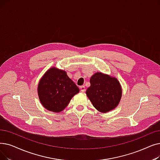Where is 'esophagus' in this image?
<instances>
[{
  "label": "esophagus",
  "mask_w": 160,
  "mask_h": 160,
  "mask_svg": "<svg viewBox=\"0 0 160 160\" xmlns=\"http://www.w3.org/2000/svg\"><path fill=\"white\" fill-rule=\"evenodd\" d=\"M80 91L82 92H84L86 91V88H85V86H82L80 87Z\"/></svg>",
  "instance_id": "obj_1"
}]
</instances>
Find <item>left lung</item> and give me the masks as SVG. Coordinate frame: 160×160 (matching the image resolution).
Returning <instances> with one entry per match:
<instances>
[{
    "mask_svg": "<svg viewBox=\"0 0 160 160\" xmlns=\"http://www.w3.org/2000/svg\"><path fill=\"white\" fill-rule=\"evenodd\" d=\"M86 95L93 107L102 113L114 110L119 105L122 95L120 82L116 78L101 72L90 78Z\"/></svg>",
    "mask_w": 160,
    "mask_h": 160,
    "instance_id": "8db88e82",
    "label": "left lung"
}]
</instances>
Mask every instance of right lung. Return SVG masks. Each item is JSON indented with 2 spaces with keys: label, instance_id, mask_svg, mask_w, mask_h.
<instances>
[{
  "label": "right lung",
  "instance_id": "right-lung-1",
  "mask_svg": "<svg viewBox=\"0 0 160 160\" xmlns=\"http://www.w3.org/2000/svg\"><path fill=\"white\" fill-rule=\"evenodd\" d=\"M37 91L39 100L46 109L59 112L67 107L80 89L67 76L65 71L53 67L42 76Z\"/></svg>",
  "mask_w": 160,
  "mask_h": 160
}]
</instances>
